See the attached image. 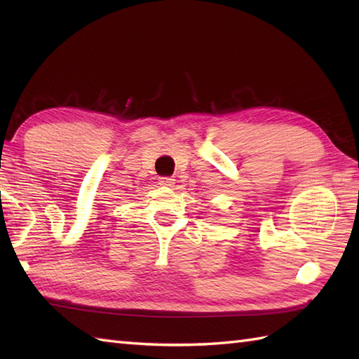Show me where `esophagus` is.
I'll use <instances>...</instances> for the list:
<instances>
[{
    "label": "esophagus",
    "mask_w": 359,
    "mask_h": 359,
    "mask_svg": "<svg viewBox=\"0 0 359 359\" xmlns=\"http://www.w3.org/2000/svg\"><path fill=\"white\" fill-rule=\"evenodd\" d=\"M158 182H160V185L168 187V188H171L174 185V179H171V177H162Z\"/></svg>",
    "instance_id": "34e87169"
}]
</instances>
